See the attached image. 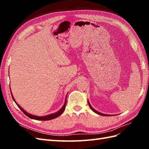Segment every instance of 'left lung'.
Segmentation results:
<instances>
[{"label":"left lung","mask_w":149,"mask_h":149,"mask_svg":"<svg viewBox=\"0 0 149 149\" xmlns=\"http://www.w3.org/2000/svg\"><path fill=\"white\" fill-rule=\"evenodd\" d=\"M88 104H89V106H90V108H91V109H92L95 113H97V114H99V115H102V116H110V115H106V114H102V113H99V112L97 111L96 110H95V109L93 108V107L91 106L90 104V102H88Z\"/></svg>","instance_id":"left-lung-1"}]
</instances>
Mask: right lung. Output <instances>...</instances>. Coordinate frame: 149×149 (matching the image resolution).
I'll list each match as a JSON object with an SVG mask.
<instances>
[{
	"label": "right lung",
	"instance_id": "obj_1",
	"mask_svg": "<svg viewBox=\"0 0 149 149\" xmlns=\"http://www.w3.org/2000/svg\"><path fill=\"white\" fill-rule=\"evenodd\" d=\"M12 95V93H11ZM12 98L13 99V100L15 102V103L17 104V105L18 106V107H19L21 109V111L22 112H23L25 115H26L27 116L29 117V118H32V119H34V120H52V119H54L56 118H57V117L59 116V115H61V114L63 113V111H64L65 109V107H66V99H65V104L64 105H63L62 108L60 109L59 111H58V112H56L55 113H53V114H51V115H47V116H34V115H31V114H29L27 113L26 111H24L23 109L22 108V107L18 105V104L16 102V101L15 100V99L14 97H13L12 95Z\"/></svg>",
	"mask_w": 149,
	"mask_h": 149
}]
</instances>
